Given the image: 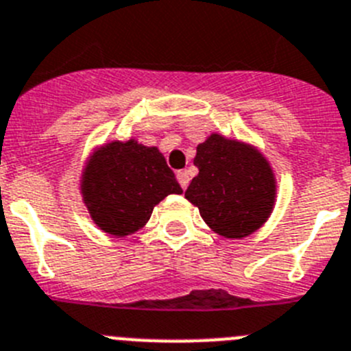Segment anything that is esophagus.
<instances>
[{
	"label": "esophagus",
	"mask_w": 351,
	"mask_h": 351,
	"mask_svg": "<svg viewBox=\"0 0 351 351\" xmlns=\"http://www.w3.org/2000/svg\"><path fill=\"white\" fill-rule=\"evenodd\" d=\"M178 181H179V184H181V188L186 189V188H188V184H189V173L186 172V170H179Z\"/></svg>",
	"instance_id": "1"
}]
</instances>
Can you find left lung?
<instances>
[{
    "label": "left lung",
    "mask_w": 351,
    "mask_h": 351,
    "mask_svg": "<svg viewBox=\"0 0 351 351\" xmlns=\"http://www.w3.org/2000/svg\"><path fill=\"white\" fill-rule=\"evenodd\" d=\"M198 176L186 200L200 210L207 226L224 239H243L271 215L276 179L265 154L252 144L210 134L197 146Z\"/></svg>",
    "instance_id": "8db88e82"
}]
</instances>
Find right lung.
<instances>
[{"instance_id":"right-lung-1","label":"right lung","mask_w":351,"mask_h":351,"mask_svg":"<svg viewBox=\"0 0 351 351\" xmlns=\"http://www.w3.org/2000/svg\"><path fill=\"white\" fill-rule=\"evenodd\" d=\"M80 191L99 230L123 239L144 228L154 205L182 189L158 147L128 139L94 149L85 162Z\"/></svg>"}]
</instances>
